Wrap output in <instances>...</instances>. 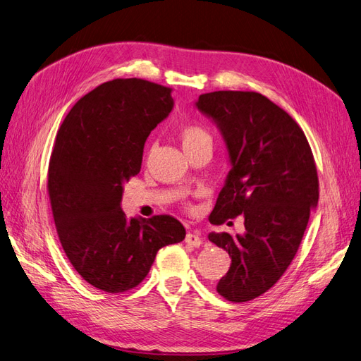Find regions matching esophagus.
<instances>
[{
  "mask_svg": "<svg viewBox=\"0 0 361 361\" xmlns=\"http://www.w3.org/2000/svg\"><path fill=\"white\" fill-rule=\"evenodd\" d=\"M185 243L192 247H200L202 245V238L197 232H188L185 236Z\"/></svg>",
  "mask_w": 361,
  "mask_h": 361,
  "instance_id": "34e87169",
  "label": "esophagus"
}]
</instances>
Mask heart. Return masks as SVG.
<instances>
[{"label":"heart","instance_id":"heart-1","mask_svg":"<svg viewBox=\"0 0 361 361\" xmlns=\"http://www.w3.org/2000/svg\"><path fill=\"white\" fill-rule=\"evenodd\" d=\"M180 141L183 149H190L202 143H212V138L206 129L199 125H187L180 130Z\"/></svg>","mask_w":361,"mask_h":361}]
</instances>
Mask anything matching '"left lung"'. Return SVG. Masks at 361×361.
I'll return each instance as SVG.
<instances>
[{"label":"left lung","instance_id":"left-lung-1","mask_svg":"<svg viewBox=\"0 0 361 361\" xmlns=\"http://www.w3.org/2000/svg\"><path fill=\"white\" fill-rule=\"evenodd\" d=\"M195 106L220 129L231 162L209 221L243 214L245 226L244 235H207L232 257L216 292L250 301L274 286L297 255L318 206V171L302 129L264 94L212 92Z\"/></svg>","mask_w":361,"mask_h":361}]
</instances>
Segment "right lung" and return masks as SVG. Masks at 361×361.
I'll use <instances>...</instances> for the list:
<instances>
[{"instance_id": "1", "label": "right lung", "mask_w": 361, "mask_h": 361, "mask_svg": "<svg viewBox=\"0 0 361 361\" xmlns=\"http://www.w3.org/2000/svg\"><path fill=\"white\" fill-rule=\"evenodd\" d=\"M171 89L128 78L97 85L64 118L48 192L61 247L92 286L118 293L149 274L158 250L185 239L170 215L126 218L123 185L140 173L152 129L173 110Z\"/></svg>"}]
</instances>
